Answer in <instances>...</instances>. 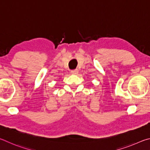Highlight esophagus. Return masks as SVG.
Wrapping results in <instances>:
<instances>
[{"label":"esophagus","instance_id":"obj_1","mask_svg":"<svg viewBox=\"0 0 150 150\" xmlns=\"http://www.w3.org/2000/svg\"><path fill=\"white\" fill-rule=\"evenodd\" d=\"M71 73H72V74H73V75H76L78 73V70H73L71 71Z\"/></svg>","mask_w":150,"mask_h":150}]
</instances>
